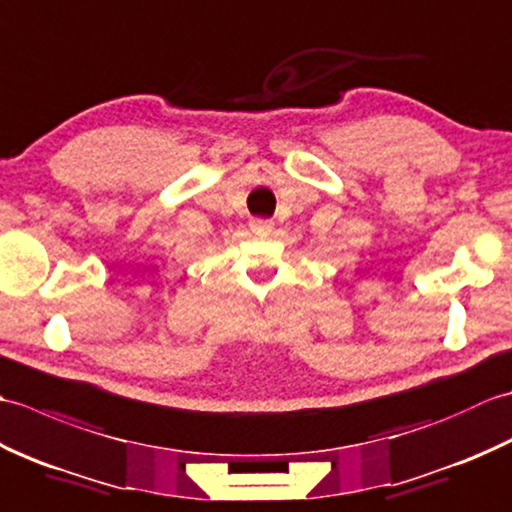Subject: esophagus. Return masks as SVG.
<instances>
[{
  "label": "esophagus",
  "mask_w": 512,
  "mask_h": 512,
  "mask_svg": "<svg viewBox=\"0 0 512 512\" xmlns=\"http://www.w3.org/2000/svg\"><path fill=\"white\" fill-rule=\"evenodd\" d=\"M273 220H253L250 222V231H253L255 235H268L270 231H273Z\"/></svg>",
  "instance_id": "1"
}]
</instances>
